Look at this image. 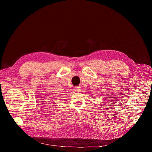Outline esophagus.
Here are the masks:
<instances>
[{
	"mask_svg": "<svg viewBox=\"0 0 152 152\" xmlns=\"http://www.w3.org/2000/svg\"><path fill=\"white\" fill-rule=\"evenodd\" d=\"M81 88L80 86H76V87L75 88V91L76 92H79V91H81Z\"/></svg>",
	"mask_w": 152,
	"mask_h": 152,
	"instance_id": "obj_1",
	"label": "esophagus"
}]
</instances>
